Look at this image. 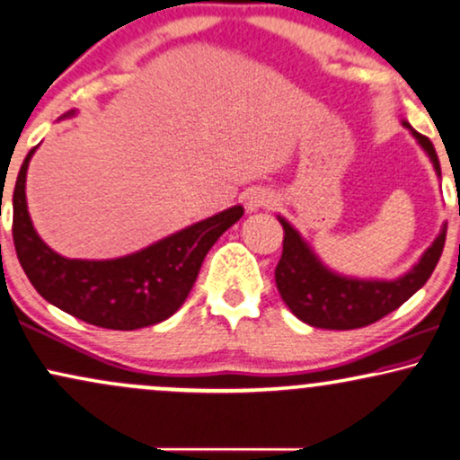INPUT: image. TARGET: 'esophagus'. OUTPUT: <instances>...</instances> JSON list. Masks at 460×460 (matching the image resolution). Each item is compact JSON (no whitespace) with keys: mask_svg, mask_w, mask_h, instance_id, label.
<instances>
[{"mask_svg":"<svg viewBox=\"0 0 460 460\" xmlns=\"http://www.w3.org/2000/svg\"><path fill=\"white\" fill-rule=\"evenodd\" d=\"M244 205H247L249 211H260V208L272 205V196L268 194L266 190H253V192L247 196V202H244Z\"/></svg>","mask_w":460,"mask_h":460,"instance_id":"esophagus-1","label":"esophagus"}]
</instances>
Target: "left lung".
<instances>
[{"instance_id":"8db88e82","label":"left lung","mask_w":460,"mask_h":460,"mask_svg":"<svg viewBox=\"0 0 460 460\" xmlns=\"http://www.w3.org/2000/svg\"><path fill=\"white\" fill-rule=\"evenodd\" d=\"M403 127L412 130L422 150L431 158L435 172L441 175L438 154L429 137L416 133L408 122H403ZM279 222L285 236L283 255L274 270L277 289L297 319L321 330H357L397 310L429 281L446 243L444 226L431 247L422 253L419 264L397 281H359L327 270L302 236L283 217H279Z\"/></svg>"}]
</instances>
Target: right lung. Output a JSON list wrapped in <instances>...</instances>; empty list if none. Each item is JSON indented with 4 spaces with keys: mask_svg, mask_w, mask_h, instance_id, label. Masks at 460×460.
Instances as JSON below:
<instances>
[{
    "mask_svg": "<svg viewBox=\"0 0 460 460\" xmlns=\"http://www.w3.org/2000/svg\"><path fill=\"white\" fill-rule=\"evenodd\" d=\"M33 152L21 166L12 196L16 255L46 302L91 325L130 332L169 319L186 302L208 249L243 217V207H232L127 258H61L38 236L27 211L25 179Z\"/></svg>",
    "mask_w": 460,
    "mask_h": 460,
    "instance_id": "right-lung-1",
    "label": "right lung"
}]
</instances>
